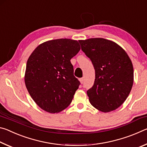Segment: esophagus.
<instances>
[{"mask_svg": "<svg viewBox=\"0 0 147 147\" xmlns=\"http://www.w3.org/2000/svg\"><path fill=\"white\" fill-rule=\"evenodd\" d=\"M79 80H80V82L81 84H83V83H84V78H81L79 79Z\"/></svg>", "mask_w": 147, "mask_h": 147, "instance_id": "1", "label": "esophagus"}]
</instances>
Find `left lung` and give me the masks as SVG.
<instances>
[{"mask_svg": "<svg viewBox=\"0 0 147 147\" xmlns=\"http://www.w3.org/2000/svg\"><path fill=\"white\" fill-rule=\"evenodd\" d=\"M95 70L93 87L87 91L91 105L106 113L117 109L129 95L134 83L130 58L121 47L104 38L79 40Z\"/></svg>", "mask_w": 147, "mask_h": 147, "instance_id": "1", "label": "left lung"}]
</instances>
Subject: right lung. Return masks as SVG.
I'll list each match as a JSON object with an SVG mask.
<instances>
[{
  "label": "right lung",
  "mask_w": 147,
  "mask_h": 147,
  "mask_svg": "<svg viewBox=\"0 0 147 147\" xmlns=\"http://www.w3.org/2000/svg\"><path fill=\"white\" fill-rule=\"evenodd\" d=\"M80 50L77 41L58 39L40 44L30 56L24 82L30 95L42 109L58 113L71 104L80 84L73 74L71 59Z\"/></svg>",
  "instance_id": "1"
}]
</instances>
